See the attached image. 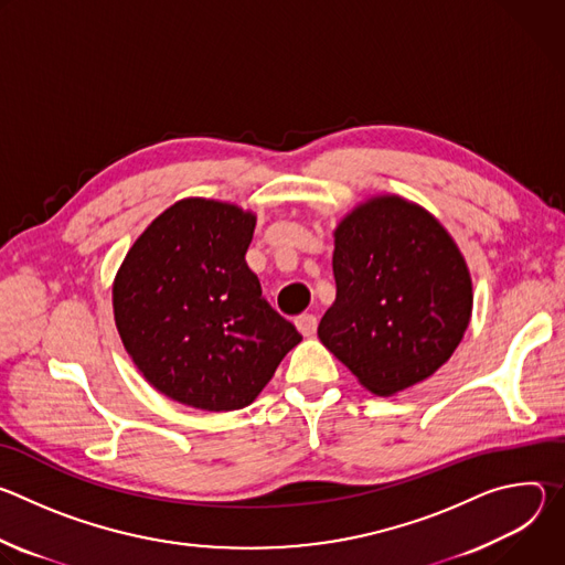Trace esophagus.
I'll return each instance as SVG.
<instances>
[{
  "label": "esophagus",
  "mask_w": 565,
  "mask_h": 565,
  "mask_svg": "<svg viewBox=\"0 0 565 565\" xmlns=\"http://www.w3.org/2000/svg\"><path fill=\"white\" fill-rule=\"evenodd\" d=\"M295 324H297V329H299V333H301L303 338H310V335H315V331H317V317H315L312 312H301V315L295 319Z\"/></svg>",
  "instance_id": "1"
}]
</instances>
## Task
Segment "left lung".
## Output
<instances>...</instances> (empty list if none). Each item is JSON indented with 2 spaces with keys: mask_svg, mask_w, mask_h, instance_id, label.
<instances>
[{
  "mask_svg": "<svg viewBox=\"0 0 565 565\" xmlns=\"http://www.w3.org/2000/svg\"><path fill=\"white\" fill-rule=\"evenodd\" d=\"M335 303L317 335L373 393L423 382L456 351L471 279L447 230L423 207L377 196L335 230Z\"/></svg>",
  "mask_w": 565,
  "mask_h": 565,
  "instance_id": "8db88e82",
  "label": "left lung"
}]
</instances>
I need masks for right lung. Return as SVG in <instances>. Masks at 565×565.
Listing matches in <instances>:
<instances>
[{
  "label": "right lung",
  "mask_w": 565,
  "mask_h": 565,
  "mask_svg": "<svg viewBox=\"0 0 565 565\" xmlns=\"http://www.w3.org/2000/svg\"><path fill=\"white\" fill-rule=\"evenodd\" d=\"M255 216L185 199L138 236L114 284L120 340L153 388L205 412L244 409L301 335L246 264Z\"/></svg>",
  "instance_id": "right-lung-1"
}]
</instances>
